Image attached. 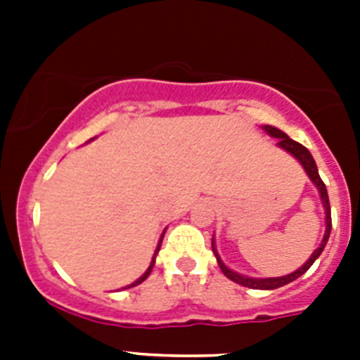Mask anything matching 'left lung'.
I'll use <instances>...</instances> for the list:
<instances>
[{
    "instance_id": "1",
    "label": "left lung",
    "mask_w": 360,
    "mask_h": 360,
    "mask_svg": "<svg viewBox=\"0 0 360 360\" xmlns=\"http://www.w3.org/2000/svg\"><path fill=\"white\" fill-rule=\"evenodd\" d=\"M263 129H265L266 133H269L270 136H274V139H278V146L281 149H285V151H288L292 155V157H295L299 160V164L303 165L304 171H307V174L310 176V180L314 182V186L317 187V191H319L321 195V202H323V207H324V212H326V231H324V238L323 241H321V245L317 247L316 250H314V254H311L310 257H308V262L304 263L303 266H299L295 272H292V274H287V276H281V278H249V276H241L238 274V272H234V270H231L229 266H225V263L219 259V254L216 252V247H214V238H212V252H214L216 256V262H218L219 269H221V272H224L225 276H227L231 281L238 283V285H241V287H249V288H254V290H274V288H279V287H285V285H288V283H292L294 279H297L299 276H303L304 272H307L308 269H310L311 265H314V262H316L317 257L321 256V252L324 250V245H326V241H328L330 238V231H332V214H330V200H328V191H326V186H324V182L321 180L319 176V171H317V165H316V160H314V157L310 155V151H308L304 146H301L299 142L292 141L290 136L287 135V133H283L281 129L274 128V126H263Z\"/></svg>"
}]
</instances>
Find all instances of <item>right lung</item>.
I'll return each mask as SVG.
<instances>
[{"mask_svg": "<svg viewBox=\"0 0 360 360\" xmlns=\"http://www.w3.org/2000/svg\"><path fill=\"white\" fill-rule=\"evenodd\" d=\"M162 238H164V232H162V236H160V241H158V245H157V250H155V256H153V259H151V263H149V266H148V270H146L144 274L141 276V278L136 279V281H133L131 285H128V287H124V288H131V287H136V285H141L142 281H144V279H148V276L151 274V270H153V265H155V257H157V254H158V250H160V245H162Z\"/></svg>", "mask_w": 360, "mask_h": 360, "instance_id": "1", "label": "right lung"}]
</instances>
